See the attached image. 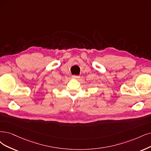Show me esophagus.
Wrapping results in <instances>:
<instances>
[{"instance_id":"1","label":"esophagus","mask_w":151,"mask_h":151,"mask_svg":"<svg viewBox=\"0 0 151 151\" xmlns=\"http://www.w3.org/2000/svg\"><path fill=\"white\" fill-rule=\"evenodd\" d=\"M71 77L73 79H79L80 78V76H77V75H73Z\"/></svg>"}]
</instances>
